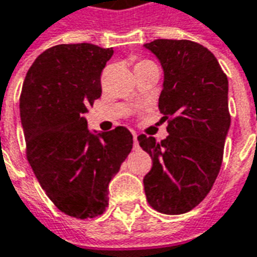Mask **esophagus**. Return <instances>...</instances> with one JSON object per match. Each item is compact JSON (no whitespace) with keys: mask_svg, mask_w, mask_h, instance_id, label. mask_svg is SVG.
<instances>
[{"mask_svg":"<svg viewBox=\"0 0 257 257\" xmlns=\"http://www.w3.org/2000/svg\"><path fill=\"white\" fill-rule=\"evenodd\" d=\"M134 147L135 149H139V143H138V135L134 132Z\"/></svg>","mask_w":257,"mask_h":257,"instance_id":"34e87169","label":"esophagus"}]
</instances>
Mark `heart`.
<instances>
[{
  "instance_id": "heart-1",
  "label": "heart",
  "mask_w": 257,
  "mask_h": 257,
  "mask_svg": "<svg viewBox=\"0 0 257 257\" xmlns=\"http://www.w3.org/2000/svg\"><path fill=\"white\" fill-rule=\"evenodd\" d=\"M140 63H151V62H149V60H143V62H140ZM139 64V63H138Z\"/></svg>"
}]
</instances>
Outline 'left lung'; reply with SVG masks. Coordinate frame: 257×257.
<instances>
[{"label":"left lung","mask_w":257,"mask_h":257,"mask_svg":"<svg viewBox=\"0 0 257 257\" xmlns=\"http://www.w3.org/2000/svg\"><path fill=\"white\" fill-rule=\"evenodd\" d=\"M145 47L164 68L158 108L168 121L160 143L140 135L153 168L145 193L153 209L165 215L189 212L208 195L223 161L230 128L228 81L208 48L189 40H154Z\"/></svg>","instance_id":"8db88e82"}]
</instances>
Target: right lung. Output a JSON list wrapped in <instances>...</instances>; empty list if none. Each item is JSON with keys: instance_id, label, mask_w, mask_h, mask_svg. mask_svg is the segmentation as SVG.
Segmentation results:
<instances>
[{"instance_id": "1", "label": "right lung", "mask_w": 257, "mask_h": 257, "mask_svg": "<svg viewBox=\"0 0 257 257\" xmlns=\"http://www.w3.org/2000/svg\"><path fill=\"white\" fill-rule=\"evenodd\" d=\"M112 53L86 42L49 48L31 64L22 88L29 164L56 208L77 219L106 210L108 183L134 146L126 128L90 134L84 117L100 97L101 71Z\"/></svg>"}]
</instances>
